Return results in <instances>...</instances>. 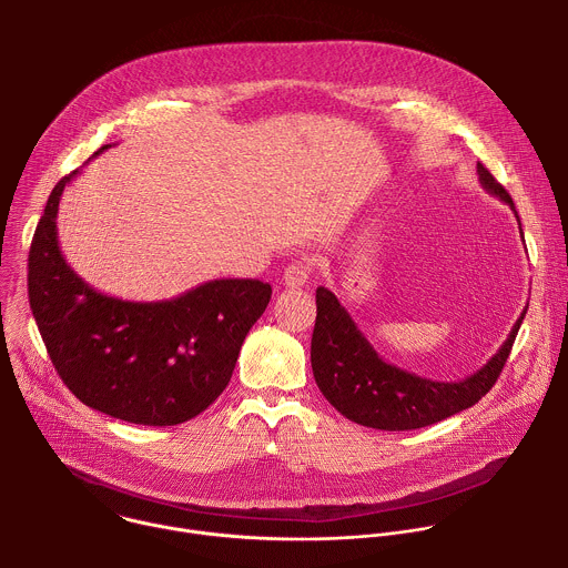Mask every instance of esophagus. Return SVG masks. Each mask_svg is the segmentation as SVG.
I'll return each mask as SVG.
<instances>
[{
	"instance_id": "1",
	"label": "esophagus",
	"mask_w": 568,
	"mask_h": 568,
	"mask_svg": "<svg viewBox=\"0 0 568 568\" xmlns=\"http://www.w3.org/2000/svg\"><path fill=\"white\" fill-rule=\"evenodd\" d=\"M312 274V263L307 258H301V261H294L292 265H287L285 274H283V283L285 287H303L307 283Z\"/></svg>"
}]
</instances>
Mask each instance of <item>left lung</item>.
<instances>
[{
	"label": "left lung",
	"instance_id": "left-lung-1",
	"mask_svg": "<svg viewBox=\"0 0 568 568\" xmlns=\"http://www.w3.org/2000/svg\"><path fill=\"white\" fill-rule=\"evenodd\" d=\"M476 173L485 191L515 211L513 197L488 169L476 164ZM526 310L508 339L483 368L460 382H434L384 362L337 296L328 287H316V323L310 348L312 373L318 390L348 420L384 432L420 429L469 409L495 386Z\"/></svg>",
	"mask_w": 568,
	"mask_h": 568
}]
</instances>
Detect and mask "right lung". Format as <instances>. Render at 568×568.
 I'll return each mask as SVG.
<instances>
[{
	"instance_id": "right-lung-1",
	"label": "right lung",
	"mask_w": 568,
	"mask_h": 568,
	"mask_svg": "<svg viewBox=\"0 0 568 568\" xmlns=\"http://www.w3.org/2000/svg\"><path fill=\"white\" fill-rule=\"evenodd\" d=\"M103 150L108 145L94 156ZM75 175L51 191L29 252V301L47 353L88 407L132 425L186 423L226 388L272 285L217 278L169 301L97 292L67 265L58 245V204Z\"/></svg>"
}]
</instances>
